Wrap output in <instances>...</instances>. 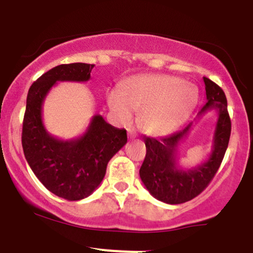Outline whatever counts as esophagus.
<instances>
[{
    "label": "esophagus",
    "instance_id": "34e87169",
    "mask_svg": "<svg viewBox=\"0 0 253 253\" xmlns=\"http://www.w3.org/2000/svg\"><path fill=\"white\" fill-rule=\"evenodd\" d=\"M128 136L129 138H135L136 132L133 128H128Z\"/></svg>",
    "mask_w": 253,
    "mask_h": 253
}]
</instances>
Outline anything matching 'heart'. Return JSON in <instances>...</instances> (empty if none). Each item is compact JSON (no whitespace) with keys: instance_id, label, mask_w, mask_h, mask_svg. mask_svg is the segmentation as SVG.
Wrapping results in <instances>:
<instances>
[{"instance_id":"heart-1","label":"heart","mask_w":253,"mask_h":253,"mask_svg":"<svg viewBox=\"0 0 253 253\" xmlns=\"http://www.w3.org/2000/svg\"><path fill=\"white\" fill-rule=\"evenodd\" d=\"M197 98L194 84L169 75H144L125 81L121 92L112 90L107 101L123 123H129L133 109L140 112L138 124L143 132L167 135L189 117Z\"/></svg>"}]
</instances>
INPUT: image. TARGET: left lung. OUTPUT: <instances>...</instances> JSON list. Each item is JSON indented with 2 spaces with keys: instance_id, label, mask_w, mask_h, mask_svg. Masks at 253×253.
Masks as SVG:
<instances>
[{
  "instance_id": "8db88e82",
  "label": "left lung",
  "mask_w": 253,
  "mask_h": 253,
  "mask_svg": "<svg viewBox=\"0 0 253 253\" xmlns=\"http://www.w3.org/2000/svg\"><path fill=\"white\" fill-rule=\"evenodd\" d=\"M207 103L197 118L215 110L217 121L213 135L211 155L197 167L184 169L178 163V145L189 134L193 123L184 129L163 138L145 136L146 157L139 175L145 188L155 199L169 205L190 201L206 189L221 164L231 135V119L227 112L225 92L210 78L203 77Z\"/></svg>"
}]
</instances>
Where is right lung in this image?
<instances>
[{
  "label": "right lung",
  "instance_id": "right-lung-1",
  "mask_svg": "<svg viewBox=\"0 0 253 253\" xmlns=\"http://www.w3.org/2000/svg\"><path fill=\"white\" fill-rule=\"evenodd\" d=\"M94 65L62 64L42 75L28 90L22 125V149L34 175L54 195L77 201L91 195L102 182L108 162L127 143L126 129H119L101 115L91 118L77 138L63 140L45 128L42 106L58 82H86Z\"/></svg>",
  "mask_w": 253,
  "mask_h": 253
}]
</instances>
